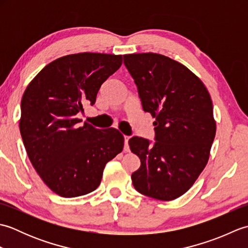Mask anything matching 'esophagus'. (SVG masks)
Listing matches in <instances>:
<instances>
[{"instance_id": "1", "label": "esophagus", "mask_w": 248, "mask_h": 248, "mask_svg": "<svg viewBox=\"0 0 248 248\" xmlns=\"http://www.w3.org/2000/svg\"><path fill=\"white\" fill-rule=\"evenodd\" d=\"M129 139L130 136H124V151H130V147H129Z\"/></svg>"}]
</instances>
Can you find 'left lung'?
<instances>
[{
	"instance_id": "left-lung-1",
	"label": "left lung",
	"mask_w": 248,
	"mask_h": 248,
	"mask_svg": "<svg viewBox=\"0 0 248 248\" xmlns=\"http://www.w3.org/2000/svg\"><path fill=\"white\" fill-rule=\"evenodd\" d=\"M145 112L155 118V141L133 136L131 151L140 167L135 189L159 200L180 197L202 173L217 132L208 89L180 62L156 53L124 55Z\"/></svg>"
}]
</instances>
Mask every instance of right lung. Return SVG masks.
Masks as SVG:
<instances>
[{
  "mask_svg": "<svg viewBox=\"0 0 248 248\" xmlns=\"http://www.w3.org/2000/svg\"><path fill=\"white\" fill-rule=\"evenodd\" d=\"M123 56L78 53L46 65L21 100L20 133L35 170L52 191L78 197L94 191L108 161L124 148V135L76 117L96 102L102 83L119 69Z\"/></svg>",
  "mask_w": 248,
  "mask_h": 248,
  "instance_id": "1",
  "label": "right lung"
}]
</instances>
